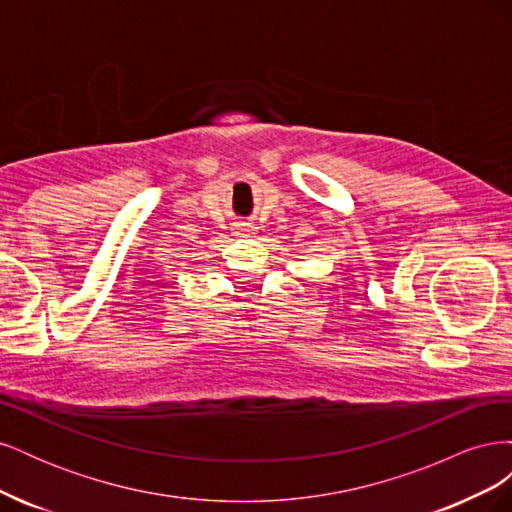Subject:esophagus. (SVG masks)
I'll list each match as a JSON object with an SVG mask.
<instances>
[{
    "instance_id": "esophagus-1",
    "label": "esophagus",
    "mask_w": 512,
    "mask_h": 512,
    "mask_svg": "<svg viewBox=\"0 0 512 512\" xmlns=\"http://www.w3.org/2000/svg\"><path fill=\"white\" fill-rule=\"evenodd\" d=\"M256 232V226L252 224H245V228H241V235H254Z\"/></svg>"
}]
</instances>
